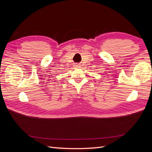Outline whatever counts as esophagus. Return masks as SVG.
I'll return each mask as SVG.
<instances>
[{"instance_id":"34e87169","label":"esophagus","mask_w":152,"mask_h":152,"mask_svg":"<svg viewBox=\"0 0 152 152\" xmlns=\"http://www.w3.org/2000/svg\"><path fill=\"white\" fill-rule=\"evenodd\" d=\"M77 66H78V65H77Z\"/></svg>"}]
</instances>
